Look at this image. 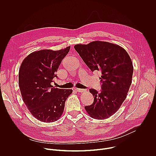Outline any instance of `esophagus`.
Returning <instances> with one entry per match:
<instances>
[{"instance_id":"34e87169","label":"esophagus","mask_w":156,"mask_h":156,"mask_svg":"<svg viewBox=\"0 0 156 156\" xmlns=\"http://www.w3.org/2000/svg\"><path fill=\"white\" fill-rule=\"evenodd\" d=\"M75 91L76 92H78V93H82V92H84L85 91V90H83V89H79V88H76L75 89Z\"/></svg>"}]
</instances>
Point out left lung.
I'll return each mask as SVG.
<instances>
[{
	"instance_id": "8db88e82",
	"label": "left lung",
	"mask_w": 156,
	"mask_h": 156,
	"mask_svg": "<svg viewBox=\"0 0 156 156\" xmlns=\"http://www.w3.org/2000/svg\"><path fill=\"white\" fill-rule=\"evenodd\" d=\"M74 48L89 69L102 74V90L90 89L94 102L84 108L91 118L106 119L117 112L126 98L133 73L131 58L123 48L108 42L76 44Z\"/></svg>"
}]
</instances>
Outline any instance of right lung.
<instances>
[{
    "label": "right lung",
    "instance_id": "right-lung-1",
    "mask_svg": "<svg viewBox=\"0 0 156 156\" xmlns=\"http://www.w3.org/2000/svg\"><path fill=\"white\" fill-rule=\"evenodd\" d=\"M70 46L59 51L44 49L29 54L19 70L22 98L31 114L38 120L57 121L63 112L65 102L72 90H62L51 84Z\"/></svg>",
    "mask_w": 156,
    "mask_h": 156
}]
</instances>
